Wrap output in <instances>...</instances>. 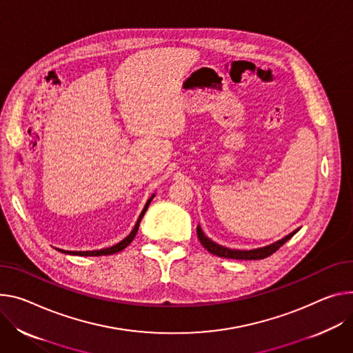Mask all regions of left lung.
<instances>
[{
    "label": "left lung",
    "mask_w": 353,
    "mask_h": 353,
    "mask_svg": "<svg viewBox=\"0 0 353 353\" xmlns=\"http://www.w3.org/2000/svg\"><path fill=\"white\" fill-rule=\"evenodd\" d=\"M300 231V228H297L296 231H293L292 234L285 235L284 238L270 243V245H266V246H262V248H256V249H231V248H227V246H222L216 242H214L212 239H210L201 230L200 225H197V236L201 242V245L212 254L215 256H219V258H227V259H242V261H256V259H265L268 258V256H270L272 253H274L281 245H284L288 239H290L294 234H297Z\"/></svg>",
    "instance_id": "1"
}]
</instances>
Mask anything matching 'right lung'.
Masks as SVG:
<instances>
[{
	"label": "right lung",
	"instance_id": "obj_1",
	"mask_svg": "<svg viewBox=\"0 0 353 353\" xmlns=\"http://www.w3.org/2000/svg\"><path fill=\"white\" fill-rule=\"evenodd\" d=\"M153 197H154V194H152V196L149 197V200L146 201V204H145V207H143V210H142V212H141V215H139V218H138V221H137V223H135L134 230L131 231V234L128 235L126 238H123L121 242H118V243H115V245H112V246H110V248H104V249H99V250H63V249H59V248H56V249H57L59 252L66 253V254H77V256H107V254H114V253H117V252L123 250L128 245H130V243L134 241V238H135V235H137V232H138V230H139V223H141V221H142V218H143V215H145V212H146V210H148L150 201L153 200Z\"/></svg>",
	"mask_w": 353,
	"mask_h": 353
}]
</instances>
